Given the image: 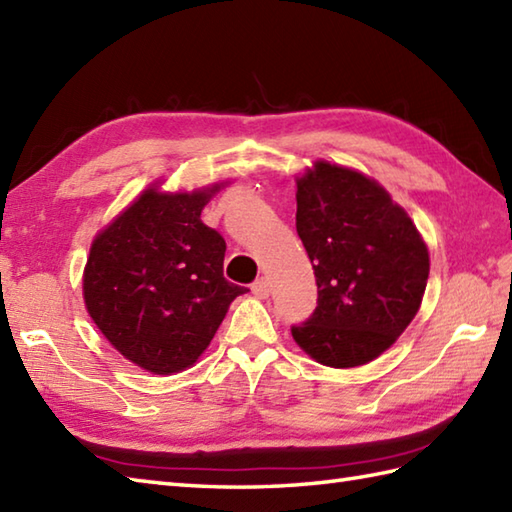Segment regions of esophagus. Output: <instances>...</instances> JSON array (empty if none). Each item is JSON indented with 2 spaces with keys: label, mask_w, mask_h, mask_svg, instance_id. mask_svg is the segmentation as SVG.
Instances as JSON below:
<instances>
[{
  "label": "esophagus",
  "mask_w": 512,
  "mask_h": 512,
  "mask_svg": "<svg viewBox=\"0 0 512 512\" xmlns=\"http://www.w3.org/2000/svg\"><path fill=\"white\" fill-rule=\"evenodd\" d=\"M250 290H253V295L259 297V299H266L270 295V281L266 277L257 279L253 286H250Z\"/></svg>",
  "instance_id": "34e87169"
}]
</instances>
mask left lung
<instances>
[{
	"label": "left lung",
	"instance_id": "8db88e82",
	"mask_svg": "<svg viewBox=\"0 0 512 512\" xmlns=\"http://www.w3.org/2000/svg\"><path fill=\"white\" fill-rule=\"evenodd\" d=\"M297 233L319 299L292 339L328 367L374 361L416 317L427 288L429 250L416 224L376 180L317 160L297 178Z\"/></svg>",
	"mask_w": 512,
	"mask_h": 512
}]
</instances>
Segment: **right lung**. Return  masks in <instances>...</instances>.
I'll use <instances>...</instances> for the list:
<instances>
[{
  "label": "right lung",
  "instance_id": "add662e5",
  "mask_svg": "<svg viewBox=\"0 0 512 512\" xmlns=\"http://www.w3.org/2000/svg\"><path fill=\"white\" fill-rule=\"evenodd\" d=\"M220 187L191 193L149 187L92 242L85 308L105 339L151 374L191 367L231 301L248 292L224 279V237L200 220Z\"/></svg>",
  "mask_w": 512,
  "mask_h": 512
}]
</instances>
